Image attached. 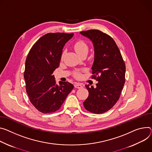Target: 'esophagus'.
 Wrapping results in <instances>:
<instances>
[{
	"label": "esophagus",
	"mask_w": 152,
	"mask_h": 152,
	"mask_svg": "<svg viewBox=\"0 0 152 152\" xmlns=\"http://www.w3.org/2000/svg\"><path fill=\"white\" fill-rule=\"evenodd\" d=\"M75 87L77 88H81L83 87V84H80V83H75Z\"/></svg>",
	"instance_id": "obj_1"
}]
</instances>
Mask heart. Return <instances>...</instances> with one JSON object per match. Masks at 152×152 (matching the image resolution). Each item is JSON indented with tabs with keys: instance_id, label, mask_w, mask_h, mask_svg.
Segmentation results:
<instances>
[{
	"instance_id": "obj_1",
	"label": "heart",
	"mask_w": 152,
	"mask_h": 152,
	"mask_svg": "<svg viewBox=\"0 0 152 152\" xmlns=\"http://www.w3.org/2000/svg\"><path fill=\"white\" fill-rule=\"evenodd\" d=\"M74 48L80 56H82V55L84 53H87L88 50V46L86 42H84V40H79L75 44ZM80 76L81 75L79 72H76L75 76L76 77L79 78L80 77Z\"/></svg>"
}]
</instances>
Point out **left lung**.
Instances as JSON below:
<instances>
[{
    "instance_id": "1",
    "label": "left lung",
    "mask_w": 152,
    "mask_h": 152,
    "mask_svg": "<svg viewBox=\"0 0 152 152\" xmlns=\"http://www.w3.org/2000/svg\"><path fill=\"white\" fill-rule=\"evenodd\" d=\"M80 33L93 43L92 78L98 81L95 88L86 86L89 94L84 105L88 111L101 114L111 109L118 101L125 83L126 65L115 40L110 36L98 30Z\"/></svg>"
}]
</instances>
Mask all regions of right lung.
Returning <instances> with one entry per match:
<instances>
[{"label":"right lung","mask_w":152,"mask_h":152,"mask_svg":"<svg viewBox=\"0 0 152 152\" xmlns=\"http://www.w3.org/2000/svg\"><path fill=\"white\" fill-rule=\"evenodd\" d=\"M74 34L48 33L31 48L25 61L24 79L30 102L39 112L53 113L59 110L74 88L68 82L56 84L54 70L59 66L65 44Z\"/></svg>","instance_id":"1"}]
</instances>
